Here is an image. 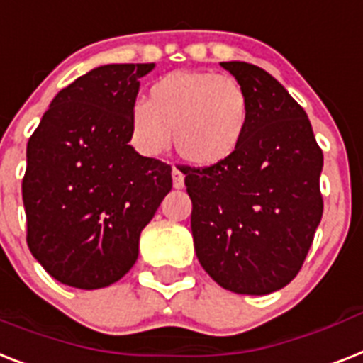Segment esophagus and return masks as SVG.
Segmentation results:
<instances>
[{
  "label": "esophagus",
  "mask_w": 363,
  "mask_h": 363,
  "mask_svg": "<svg viewBox=\"0 0 363 363\" xmlns=\"http://www.w3.org/2000/svg\"><path fill=\"white\" fill-rule=\"evenodd\" d=\"M172 177H173V188H177V190H179V188L184 186V175L181 173V169H177V167L173 166Z\"/></svg>",
  "instance_id": "obj_1"
}]
</instances>
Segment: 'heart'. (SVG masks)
<instances>
[{"label":"heart","instance_id":"heart-1","mask_svg":"<svg viewBox=\"0 0 363 363\" xmlns=\"http://www.w3.org/2000/svg\"><path fill=\"white\" fill-rule=\"evenodd\" d=\"M250 102L237 78L212 70H175L147 91L130 115L134 145L160 155L172 141L182 160L199 167L235 155L248 128Z\"/></svg>","mask_w":363,"mask_h":363}]
</instances>
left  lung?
I'll list each match as a JSON object with an SVG mask.
<instances>
[{
  "label": "left lung",
  "mask_w": 363,
  "mask_h": 363,
  "mask_svg": "<svg viewBox=\"0 0 363 363\" xmlns=\"http://www.w3.org/2000/svg\"><path fill=\"white\" fill-rule=\"evenodd\" d=\"M246 91L248 128L235 155L182 166L197 259L218 285L268 294L300 272L323 218V151L304 108L267 70L220 63Z\"/></svg>",
  "instance_id": "1"
}]
</instances>
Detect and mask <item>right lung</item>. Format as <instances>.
Returning a JSON list of instances; mask_svg holds the SVG:
<instances>
[{"label": "right lung", "instance_id": "add662e5", "mask_svg": "<svg viewBox=\"0 0 363 363\" xmlns=\"http://www.w3.org/2000/svg\"><path fill=\"white\" fill-rule=\"evenodd\" d=\"M155 63L104 65L52 100L28 141V246L57 281L100 289L138 259L141 229L172 190V166L128 145L140 78Z\"/></svg>", "mask_w": 363, "mask_h": 363}]
</instances>
